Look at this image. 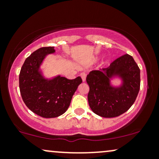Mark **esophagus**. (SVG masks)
<instances>
[{"instance_id":"obj_1","label":"esophagus","mask_w":159,"mask_h":159,"mask_svg":"<svg viewBox=\"0 0 159 159\" xmlns=\"http://www.w3.org/2000/svg\"><path fill=\"white\" fill-rule=\"evenodd\" d=\"M81 77L82 78V81L84 82L86 81V77H87V75H86L84 72H82V73H81Z\"/></svg>"}]
</instances>
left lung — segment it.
I'll list each match as a JSON object with an SVG mask.
<instances>
[{"instance_id":"1","label":"left lung","mask_w":159,"mask_h":159,"mask_svg":"<svg viewBox=\"0 0 159 159\" xmlns=\"http://www.w3.org/2000/svg\"><path fill=\"white\" fill-rule=\"evenodd\" d=\"M119 76L123 81L120 87L110 85V79ZM90 87L89 105L96 114L106 118L116 117L132 107L140 90V69L133 57L124 54L107 68L93 70L87 75Z\"/></svg>"}]
</instances>
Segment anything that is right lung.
Returning <instances> with one entry per match:
<instances>
[{"instance_id": "add662e5", "label": "right lung", "mask_w": 159, "mask_h": 159, "mask_svg": "<svg viewBox=\"0 0 159 159\" xmlns=\"http://www.w3.org/2000/svg\"><path fill=\"white\" fill-rule=\"evenodd\" d=\"M55 52L54 47H43L33 52L21 67L19 89L21 98L30 111L44 118H54L66 111L81 77L69 80L58 75L45 79L39 71L45 56Z\"/></svg>"}]
</instances>
